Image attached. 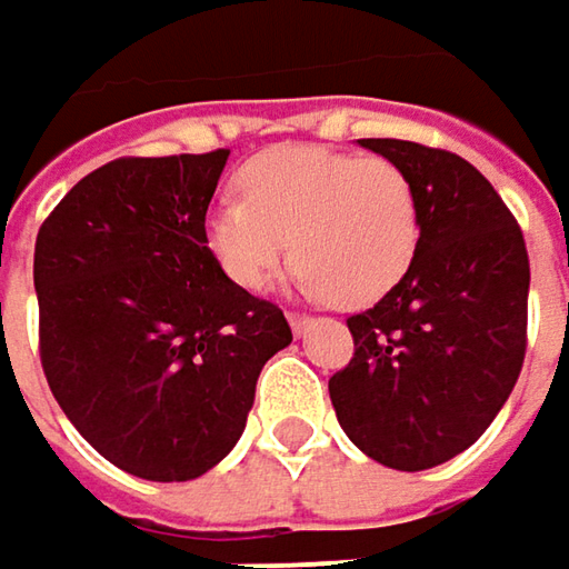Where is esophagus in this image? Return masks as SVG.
Listing matches in <instances>:
<instances>
[{"label": "esophagus", "mask_w": 569, "mask_h": 569, "mask_svg": "<svg viewBox=\"0 0 569 569\" xmlns=\"http://www.w3.org/2000/svg\"><path fill=\"white\" fill-rule=\"evenodd\" d=\"M289 326L296 336H306L312 329V316H302V312H289Z\"/></svg>", "instance_id": "esophagus-1"}]
</instances>
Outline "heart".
<instances>
[{
	"instance_id": "b5f03b06",
	"label": "heart",
	"mask_w": 569,
	"mask_h": 569,
	"mask_svg": "<svg viewBox=\"0 0 569 569\" xmlns=\"http://www.w3.org/2000/svg\"><path fill=\"white\" fill-rule=\"evenodd\" d=\"M243 201L208 214V247L247 292H267L289 260L299 283L338 306L381 299L413 263L420 218L407 172L385 156L277 146L240 176Z\"/></svg>"
}]
</instances>
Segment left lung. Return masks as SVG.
I'll list each match as a JSON object with an SVG mask.
<instances>
[{"instance_id":"left-lung-1","label":"left lung","mask_w":569,"mask_h":569,"mask_svg":"<svg viewBox=\"0 0 569 569\" xmlns=\"http://www.w3.org/2000/svg\"><path fill=\"white\" fill-rule=\"evenodd\" d=\"M358 142L407 172L420 240L400 283L348 319L355 358L329 393L365 456L420 472L469 449L505 407L528 348L531 267L515 214L462 156Z\"/></svg>"}]
</instances>
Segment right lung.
<instances>
[{
    "instance_id": "obj_1",
    "label": "right lung",
    "mask_w": 569,
    "mask_h": 569,
    "mask_svg": "<svg viewBox=\"0 0 569 569\" xmlns=\"http://www.w3.org/2000/svg\"><path fill=\"white\" fill-rule=\"evenodd\" d=\"M228 156L113 159L34 240L48 388L103 459L149 482L214 469L263 365L292 341L283 309L233 283L208 247Z\"/></svg>"
}]
</instances>
